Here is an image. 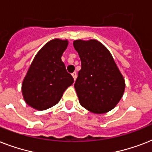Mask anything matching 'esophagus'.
I'll use <instances>...</instances> for the list:
<instances>
[{"mask_svg": "<svg viewBox=\"0 0 152 152\" xmlns=\"http://www.w3.org/2000/svg\"><path fill=\"white\" fill-rule=\"evenodd\" d=\"M72 77H73L74 80H76V72L72 74Z\"/></svg>", "mask_w": 152, "mask_h": 152, "instance_id": "esophagus-1", "label": "esophagus"}]
</instances>
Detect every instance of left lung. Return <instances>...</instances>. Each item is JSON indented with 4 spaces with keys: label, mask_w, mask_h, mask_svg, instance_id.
Returning a JSON list of instances; mask_svg holds the SVG:
<instances>
[{
    "label": "left lung",
    "mask_w": 152,
    "mask_h": 152,
    "mask_svg": "<svg viewBox=\"0 0 152 152\" xmlns=\"http://www.w3.org/2000/svg\"><path fill=\"white\" fill-rule=\"evenodd\" d=\"M73 46L81 61L74 84L80 103L94 113L109 112L119 102L125 83L110 51L97 40H76Z\"/></svg>",
    "instance_id": "left-lung-1"
}]
</instances>
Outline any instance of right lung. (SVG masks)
Listing matches in <instances>:
<instances>
[{
    "mask_svg": "<svg viewBox=\"0 0 152 152\" xmlns=\"http://www.w3.org/2000/svg\"><path fill=\"white\" fill-rule=\"evenodd\" d=\"M68 40L53 39L34 57L22 83L26 103L32 108L44 110L53 106L63 93L74 82L61 61Z\"/></svg>",
    "mask_w": 152,
    "mask_h": 152,
    "instance_id": "1",
    "label": "right lung"
}]
</instances>
